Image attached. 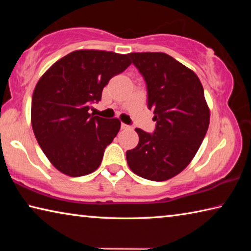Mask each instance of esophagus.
Returning a JSON list of instances; mask_svg holds the SVG:
<instances>
[{"mask_svg":"<svg viewBox=\"0 0 251 251\" xmlns=\"http://www.w3.org/2000/svg\"><path fill=\"white\" fill-rule=\"evenodd\" d=\"M121 127H122V129H131V126L126 125V124H124V123H122Z\"/></svg>","mask_w":251,"mask_h":251,"instance_id":"1","label":"esophagus"}]
</instances>
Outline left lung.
I'll return each mask as SVG.
<instances>
[{
	"mask_svg": "<svg viewBox=\"0 0 251 251\" xmlns=\"http://www.w3.org/2000/svg\"><path fill=\"white\" fill-rule=\"evenodd\" d=\"M147 87L154 133L136 128L138 145L126 151L129 168L145 179L164 181L188 166L205 138L210 113L202 85L188 67L165 53H129Z\"/></svg>",
	"mask_w": 251,
	"mask_h": 251,
	"instance_id": "left-lung-1",
	"label": "left lung"
}]
</instances>
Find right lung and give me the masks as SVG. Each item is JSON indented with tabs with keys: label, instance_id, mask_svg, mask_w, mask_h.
<instances>
[{
	"label": "right lung",
	"instance_id": "1",
	"mask_svg": "<svg viewBox=\"0 0 251 251\" xmlns=\"http://www.w3.org/2000/svg\"><path fill=\"white\" fill-rule=\"evenodd\" d=\"M130 65L128 54L74 50L58 59L37 82L32 97V127L53 166L71 177L91 174L121 128L117 118L88 113L101 100L109 79Z\"/></svg>",
	"mask_w": 251,
	"mask_h": 251
}]
</instances>
